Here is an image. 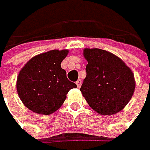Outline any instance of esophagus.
Instances as JSON below:
<instances>
[{
  "label": "esophagus",
  "mask_w": 150,
  "mask_h": 150,
  "mask_svg": "<svg viewBox=\"0 0 150 150\" xmlns=\"http://www.w3.org/2000/svg\"><path fill=\"white\" fill-rule=\"evenodd\" d=\"M76 84H77V87L80 88L81 87V80H78L76 81Z\"/></svg>",
  "instance_id": "esophagus-1"
}]
</instances>
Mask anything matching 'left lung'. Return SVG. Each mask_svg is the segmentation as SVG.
Here are the masks:
<instances>
[{
  "label": "left lung",
  "instance_id": "obj_1",
  "mask_svg": "<svg viewBox=\"0 0 150 150\" xmlns=\"http://www.w3.org/2000/svg\"><path fill=\"white\" fill-rule=\"evenodd\" d=\"M86 77L81 92L89 106L102 115H112L124 109L135 89L132 69L115 54L100 49H84Z\"/></svg>",
  "mask_w": 150,
  "mask_h": 150
}]
</instances>
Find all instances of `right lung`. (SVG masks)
I'll list each match as a JSON object with an SVG mask.
<instances>
[{"label": "right lung", "instance_id": "right-lung-1", "mask_svg": "<svg viewBox=\"0 0 150 150\" xmlns=\"http://www.w3.org/2000/svg\"><path fill=\"white\" fill-rule=\"evenodd\" d=\"M69 50H52L34 56L19 71L17 92L28 109L40 115H50L60 108L67 94L77 85L67 78L62 61Z\"/></svg>", "mask_w": 150, "mask_h": 150}]
</instances>
